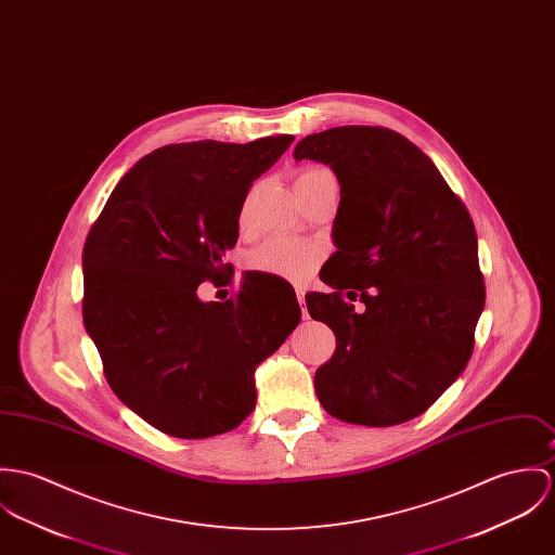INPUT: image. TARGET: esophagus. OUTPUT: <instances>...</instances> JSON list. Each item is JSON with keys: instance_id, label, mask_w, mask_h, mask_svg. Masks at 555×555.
Here are the masks:
<instances>
[{"instance_id": "1", "label": "esophagus", "mask_w": 555, "mask_h": 555, "mask_svg": "<svg viewBox=\"0 0 555 555\" xmlns=\"http://www.w3.org/2000/svg\"><path fill=\"white\" fill-rule=\"evenodd\" d=\"M297 299H299V305H301L302 318H309L307 307H305V293H302L301 288H297Z\"/></svg>"}]
</instances>
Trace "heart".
<instances>
[{
	"label": "heart",
	"mask_w": 555,
	"mask_h": 555,
	"mask_svg": "<svg viewBox=\"0 0 555 555\" xmlns=\"http://www.w3.org/2000/svg\"><path fill=\"white\" fill-rule=\"evenodd\" d=\"M324 171L326 169H320V167L302 169L297 182L311 180ZM240 222L244 224V214ZM322 256H324V246L320 242L295 240V237H271L248 256V267L258 273H269L273 278H282L288 282H305L315 271Z\"/></svg>",
	"instance_id": "heart-1"
}]
</instances>
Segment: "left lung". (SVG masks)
Masks as SVG:
<instances>
[{
	"label": "left lung",
	"instance_id": "8db88e82",
	"mask_svg": "<svg viewBox=\"0 0 555 555\" xmlns=\"http://www.w3.org/2000/svg\"><path fill=\"white\" fill-rule=\"evenodd\" d=\"M295 158L331 165L341 184L337 253L320 271L333 293L305 295L309 315L337 339L315 371V395L350 424L409 422L473 353L486 305L473 218L435 163L392 129L311 133ZM346 296L365 307L356 312Z\"/></svg>",
	"mask_w": 555,
	"mask_h": 555
}]
</instances>
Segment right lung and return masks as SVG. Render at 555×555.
I'll return each mask as SVG.
<instances>
[{
  "instance_id": "obj_1",
  "label": "right lung",
  "mask_w": 555,
  "mask_h": 555,
  "mask_svg": "<svg viewBox=\"0 0 555 555\" xmlns=\"http://www.w3.org/2000/svg\"><path fill=\"white\" fill-rule=\"evenodd\" d=\"M295 142L169 144L140 158L93 222L82 318L114 395L156 430L207 439L253 413L254 369L301 320L293 286L248 271L229 301L197 288L227 275L254 180ZM233 280V271L231 274Z\"/></svg>"
}]
</instances>
